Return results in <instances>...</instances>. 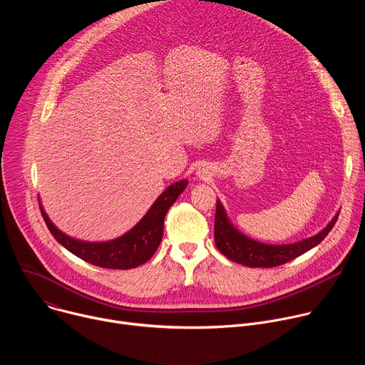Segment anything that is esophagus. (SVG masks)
<instances>
[{"label": "esophagus", "mask_w": 365, "mask_h": 365, "mask_svg": "<svg viewBox=\"0 0 365 365\" xmlns=\"http://www.w3.org/2000/svg\"><path fill=\"white\" fill-rule=\"evenodd\" d=\"M206 173H207V172H205V170H199V172H197V175H199L200 178H203Z\"/></svg>", "instance_id": "obj_1"}]
</instances>
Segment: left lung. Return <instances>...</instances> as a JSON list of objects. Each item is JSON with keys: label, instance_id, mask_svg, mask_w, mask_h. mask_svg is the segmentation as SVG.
I'll list each match as a JSON object with an SVG mask.
<instances>
[{"label": "left lung", "instance_id": "left-lung-1", "mask_svg": "<svg viewBox=\"0 0 365 365\" xmlns=\"http://www.w3.org/2000/svg\"><path fill=\"white\" fill-rule=\"evenodd\" d=\"M339 212L332 221L317 235L283 245H272L258 242L240 232L228 220L222 203L217 199L215 212V244L218 250L228 257L231 262L247 266V267H276L284 264L290 259L304 254L306 251L317 247L334 228Z\"/></svg>", "mask_w": 365, "mask_h": 365}]
</instances>
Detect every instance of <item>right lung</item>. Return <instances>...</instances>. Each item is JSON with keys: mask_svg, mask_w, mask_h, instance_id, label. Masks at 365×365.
<instances>
[{"mask_svg": "<svg viewBox=\"0 0 365 365\" xmlns=\"http://www.w3.org/2000/svg\"><path fill=\"white\" fill-rule=\"evenodd\" d=\"M187 180H179L170 185L155 202L151 205L148 212L141 218V221L130 230L127 234L106 242H88L75 240L55 227L44 212L40 205L43 220L51 232L68 251L76 257L85 259L86 263L102 269H118L128 270L135 269L153 257L162 242L165 217L169 207L176 202L179 195L187 186Z\"/></svg>", "mask_w": 365, "mask_h": 365, "instance_id": "obj_1", "label": "right lung"}]
</instances>
